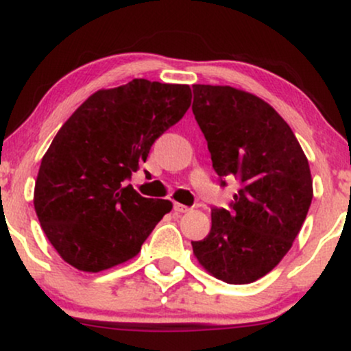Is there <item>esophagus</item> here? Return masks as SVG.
Returning <instances> with one entry per match:
<instances>
[{
  "mask_svg": "<svg viewBox=\"0 0 351 351\" xmlns=\"http://www.w3.org/2000/svg\"><path fill=\"white\" fill-rule=\"evenodd\" d=\"M173 209H175L176 213H188V211H191V208L184 206V204H180V203L173 204Z\"/></svg>",
  "mask_w": 351,
  "mask_h": 351,
  "instance_id": "obj_1",
  "label": "esophagus"
}]
</instances>
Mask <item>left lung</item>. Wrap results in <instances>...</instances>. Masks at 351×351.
<instances>
[{"label": "left lung", "instance_id": "left-lung-1", "mask_svg": "<svg viewBox=\"0 0 351 351\" xmlns=\"http://www.w3.org/2000/svg\"><path fill=\"white\" fill-rule=\"evenodd\" d=\"M193 114L213 168L239 189L228 209H211V231L191 241L196 259L216 279L251 284L292 247L313 189L307 156L292 128L256 95L229 86H193Z\"/></svg>", "mask_w": 351, "mask_h": 351}]
</instances>
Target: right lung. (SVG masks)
I'll return each instance as SVG.
<instances>
[{
  "label": "right lung",
  "instance_id": "obj_1",
  "mask_svg": "<svg viewBox=\"0 0 351 351\" xmlns=\"http://www.w3.org/2000/svg\"><path fill=\"white\" fill-rule=\"evenodd\" d=\"M189 104V86L134 79L92 94L60 127L43 156L34 209L67 264L100 272L132 259L171 211L127 181Z\"/></svg>",
  "mask_w": 351,
  "mask_h": 351
}]
</instances>
